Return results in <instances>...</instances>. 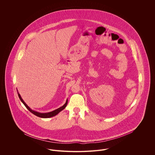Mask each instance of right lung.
<instances>
[{
	"label": "right lung",
	"instance_id": "add662e5",
	"mask_svg": "<svg viewBox=\"0 0 155 155\" xmlns=\"http://www.w3.org/2000/svg\"><path fill=\"white\" fill-rule=\"evenodd\" d=\"M18 97H19L20 100L22 101V103L24 104V106H25V107H26L28 110L30 111L31 113H32L33 114H35V115H36V116L39 117H42V118H48V117H52V116H54L57 115L59 112H60L61 111L63 110L66 107L67 104V102H68V101L67 100L66 103L62 107H60V108H58V109H56V110H55L51 111V112H49V113H39V112H37V111H35L32 110L25 103V102L23 101V100H22V98H21V95H20L19 93H18Z\"/></svg>",
	"mask_w": 155,
	"mask_h": 155
}]
</instances>
